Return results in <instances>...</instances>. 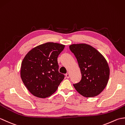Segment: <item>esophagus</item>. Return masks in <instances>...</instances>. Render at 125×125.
Masks as SVG:
<instances>
[{"label":"esophagus","instance_id":"1","mask_svg":"<svg viewBox=\"0 0 125 125\" xmlns=\"http://www.w3.org/2000/svg\"><path fill=\"white\" fill-rule=\"evenodd\" d=\"M65 76H66V77L67 78H69L70 77V73H67L65 74Z\"/></svg>","mask_w":125,"mask_h":125}]
</instances>
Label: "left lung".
I'll list each match as a JSON object with an SVG mask.
<instances>
[{
  "instance_id": "1",
  "label": "left lung",
  "mask_w": 125,
  "mask_h": 125,
  "mask_svg": "<svg viewBox=\"0 0 125 125\" xmlns=\"http://www.w3.org/2000/svg\"><path fill=\"white\" fill-rule=\"evenodd\" d=\"M69 48L77 58L82 74L81 81L73 84L76 91L87 98L99 94L109 79L106 60L96 49L85 43L71 44Z\"/></svg>"
}]
</instances>
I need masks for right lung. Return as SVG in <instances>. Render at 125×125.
I'll list each match as a JSON object with an SVG mask.
<instances>
[{
  "instance_id": "1",
  "label": "right lung",
  "mask_w": 125,
  "mask_h": 125,
  "mask_svg": "<svg viewBox=\"0 0 125 125\" xmlns=\"http://www.w3.org/2000/svg\"><path fill=\"white\" fill-rule=\"evenodd\" d=\"M65 45L47 42L30 50L22 61L20 76L31 94L49 97L56 91L64 75L58 72L57 57Z\"/></svg>"
}]
</instances>
